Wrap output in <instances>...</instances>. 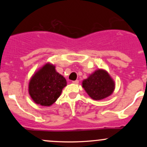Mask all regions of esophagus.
<instances>
[{
    "instance_id": "1",
    "label": "esophagus",
    "mask_w": 147,
    "mask_h": 147,
    "mask_svg": "<svg viewBox=\"0 0 147 147\" xmlns=\"http://www.w3.org/2000/svg\"><path fill=\"white\" fill-rule=\"evenodd\" d=\"M72 83L75 84H79V80H75V81H73V82H72Z\"/></svg>"
}]
</instances>
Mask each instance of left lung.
Wrapping results in <instances>:
<instances>
[{"label": "left lung", "instance_id": "8db88e82", "mask_svg": "<svg viewBox=\"0 0 147 147\" xmlns=\"http://www.w3.org/2000/svg\"><path fill=\"white\" fill-rule=\"evenodd\" d=\"M82 87L92 99L101 100L115 90V82L106 70L98 69L82 82Z\"/></svg>", "mask_w": 147, "mask_h": 147}]
</instances>
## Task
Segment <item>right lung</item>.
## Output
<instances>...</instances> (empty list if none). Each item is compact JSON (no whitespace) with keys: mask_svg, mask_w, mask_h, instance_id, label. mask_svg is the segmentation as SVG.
Returning a JSON list of instances; mask_svg holds the SVG:
<instances>
[{"mask_svg":"<svg viewBox=\"0 0 147 147\" xmlns=\"http://www.w3.org/2000/svg\"><path fill=\"white\" fill-rule=\"evenodd\" d=\"M65 79L55 66L46 63L34 74L29 82V94L32 100L43 106H50L57 101L66 86Z\"/></svg>","mask_w":147,"mask_h":147,"instance_id":"add662e5","label":"right lung"}]
</instances>
